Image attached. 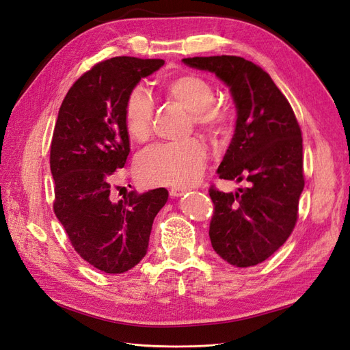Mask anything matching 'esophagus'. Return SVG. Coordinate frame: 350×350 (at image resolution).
<instances>
[{"label": "esophagus", "mask_w": 350, "mask_h": 350, "mask_svg": "<svg viewBox=\"0 0 350 350\" xmlns=\"http://www.w3.org/2000/svg\"><path fill=\"white\" fill-rule=\"evenodd\" d=\"M183 193H186L185 189H180V187H173V189H170V196H172V198H178V196H182Z\"/></svg>", "instance_id": "34e87169"}]
</instances>
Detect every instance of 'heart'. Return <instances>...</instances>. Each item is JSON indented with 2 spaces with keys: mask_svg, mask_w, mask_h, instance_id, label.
<instances>
[{
  "mask_svg": "<svg viewBox=\"0 0 350 350\" xmlns=\"http://www.w3.org/2000/svg\"><path fill=\"white\" fill-rule=\"evenodd\" d=\"M168 98L191 111L196 125L211 135H222L228 128V110L212 103L213 87L204 77L183 74L165 81ZM154 103L142 88H135L126 98L123 123L132 141L144 142L151 133ZM206 161L205 146L198 139L168 142L154 146L137 161V177L148 186L187 187L204 174Z\"/></svg>",
  "mask_w": 350,
  "mask_h": 350,
  "instance_id": "heart-1",
  "label": "heart"
}]
</instances>
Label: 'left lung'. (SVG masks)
Listing matches in <instances>:
<instances>
[{
  "instance_id": "8db88e82",
  "label": "left lung",
  "mask_w": 350,
  "mask_h": 350,
  "mask_svg": "<svg viewBox=\"0 0 350 350\" xmlns=\"http://www.w3.org/2000/svg\"><path fill=\"white\" fill-rule=\"evenodd\" d=\"M183 62L215 74L230 88L237 111L234 137L217 173L245 187L234 193L209 189L215 206L212 247L232 266L258 265L288 240L298 218L302 138L294 110L270 75L240 56H195Z\"/></svg>"
}]
</instances>
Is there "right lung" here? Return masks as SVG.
I'll list each match as a JSON object with an SVG mask.
<instances>
[{
    "label": "right lung",
    "instance_id": "obj_1",
    "mask_svg": "<svg viewBox=\"0 0 350 350\" xmlns=\"http://www.w3.org/2000/svg\"><path fill=\"white\" fill-rule=\"evenodd\" d=\"M163 59L118 56L94 65L66 93L51 145L53 211L85 262L106 273H123L148 252L152 222L165 205L164 187L131 191L115 202L111 176L126 164V98Z\"/></svg>",
    "mask_w": 350,
    "mask_h": 350
}]
</instances>
